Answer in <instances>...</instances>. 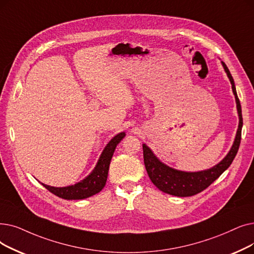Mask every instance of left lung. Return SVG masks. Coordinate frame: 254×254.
<instances>
[{
  "label": "left lung",
  "mask_w": 254,
  "mask_h": 254,
  "mask_svg": "<svg viewBox=\"0 0 254 254\" xmlns=\"http://www.w3.org/2000/svg\"><path fill=\"white\" fill-rule=\"evenodd\" d=\"M222 65L230 81L231 88H233L239 114V127L234 144L231 146L229 152L226 154V157L221 162L215 165L212 168L198 172H186L167 166V165L162 163L154 156L150 148H148L145 144H143V158H144V165L147 174L152 184L164 193L179 197H188L200 193L212 183H214L230 166V164L233 163L239 150L242 127H243L242 109L233 76H231L226 64L222 62Z\"/></svg>",
  "instance_id": "left-lung-1"
}]
</instances>
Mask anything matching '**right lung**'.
Returning <instances> with one entry per match:
<instances>
[{
	"instance_id": "add662e5",
	"label": "right lung",
	"mask_w": 254,
	"mask_h": 254,
	"mask_svg": "<svg viewBox=\"0 0 254 254\" xmlns=\"http://www.w3.org/2000/svg\"><path fill=\"white\" fill-rule=\"evenodd\" d=\"M125 136L126 133H119L108 143L101 154L94 170L80 183L68 187H62V188H56V187H51L45 184H42V186L51 193L67 200L84 199V198H88L101 192L107 182L110 162H111L115 148Z\"/></svg>"
}]
</instances>
